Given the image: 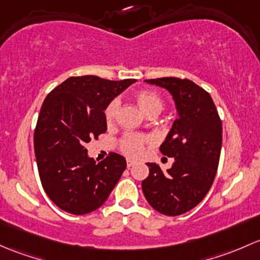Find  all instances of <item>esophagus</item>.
Masks as SVG:
<instances>
[{
  "instance_id": "34e87169",
  "label": "esophagus",
  "mask_w": 260,
  "mask_h": 260,
  "mask_svg": "<svg viewBox=\"0 0 260 260\" xmlns=\"http://www.w3.org/2000/svg\"><path fill=\"white\" fill-rule=\"evenodd\" d=\"M136 164V161H134V160H131V159H127V168H133L134 165Z\"/></svg>"
}]
</instances>
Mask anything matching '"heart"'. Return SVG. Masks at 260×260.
Instances as JSON below:
<instances>
[{
  "label": "heart",
  "instance_id": "heart-1",
  "mask_svg": "<svg viewBox=\"0 0 260 260\" xmlns=\"http://www.w3.org/2000/svg\"><path fill=\"white\" fill-rule=\"evenodd\" d=\"M136 104L140 108V110L148 116L150 114H159L161 111L164 103L160 98L159 93L151 90L139 91L134 96ZM117 109H119V101L115 99L109 103L105 109V120L108 124H112L116 119ZM151 143V139L149 136L143 135V134H126L124 138L120 140V149L130 157H138L144 152L146 144Z\"/></svg>",
  "mask_w": 260,
  "mask_h": 260
}]
</instances>
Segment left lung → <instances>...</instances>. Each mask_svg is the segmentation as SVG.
<instances>
[{
    "mask_svg": "<svg viewBox=\"0 0 260 260\" xmlns=\"http://www.w3.org/2000/svg\"><path fill=\"white\" fill-rule=\"evenodd\" d=\"M145 81L169 91L179 117L160 145L162 154L174 157L173 167L164 173L157 164L148 162L149 176L141 188L155 210L176 216L197 207L209 191L220 157L221 120L209 92L190 80Z\"/></svg>",
    "mask_w": 260,
    "mask_h": 260,
    "instance_id": "left-lung-1",
    "label": "left lung"
}]
</instances>
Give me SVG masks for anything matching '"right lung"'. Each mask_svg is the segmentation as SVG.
Returning <instances> with one entry per match:
<instances>
[{
	"instance_id": "add662e5",
	"label": "right lung",
	"mask_w": 260,
	"mask_h": 260,
	"mask_svg": "<svg viewBox=\"0 0 260 260\" xmlns=\"http://www.w3.org/2000/svg\"><path fill=\"white\" fill-rule=\"evenodd\" d=\"M135 80L69 77L45 99L34 134L37 169L45 192L60 209L84 215L100 208L126 169L110 152L96 162L86 145L108 129L105 109Z\"/></svg>"
}]
</instances>
